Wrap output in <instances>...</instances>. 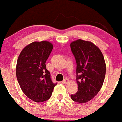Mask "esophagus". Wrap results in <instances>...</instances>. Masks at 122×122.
<instances>
[{"label": "esophagus", "mask_w": 122, "mask_h": 122, "mask_svg": "<svg viewBox=\"0 0 122 122\" xmlns=\"http://www.w3.org/2000/svg\"><path fill=\"white\" fill-rule=\"evenodd\" d=\"M69 82V79L67 78H65V79H63V81H62V83L64 84H66L67 83H68Z\"/></svg>", "instance_id": "34e87169"}]
</instances>
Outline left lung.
<instances>
[{"instance_id":"8db88e82","label":"left lung","mask_w":122,"mask_h":122,"mask_svg":"<svg viewBox=\"0 0 122 122\" xmlns=\"http://www.w3.org/2000/svg\"><path fill=\"white\" fill-rule=\"evenodd\" d=\"M76 62L78 90L71 97L74 102L85 103L93 98L102 87L106 66L101 50L92 43L78 40L71 44Z\"/></svg>"}]
</instances>
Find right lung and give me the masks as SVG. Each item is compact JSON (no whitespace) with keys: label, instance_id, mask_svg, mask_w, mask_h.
I'll return each instance as SVG.
<instances>
[{"label":"right lung","instance_id":"add662e5","mask_svg":"<svg viewBox=\"0 0 122 122\" xmlns=\"http://www.w3.org/2000/svg\"><path fill=\"white\" fill-rule=\"evenodd\" d=\"M53 49L50 42L36 41L26 46L17 61L16 75L22 91L37 102L50 98L57 83L52 82L46 62Z\"/></svg>","mask_w":122,"mask_h":122}]
</instances>
